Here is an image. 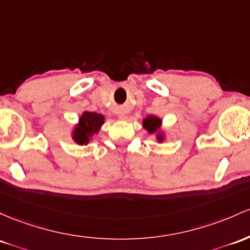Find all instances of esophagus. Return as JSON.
Returning a JSON list of instances; mask_svg holds the SVG:
<instances>
[{
  "label": "esophagus",
  "mask_w": 250,
  "mask_h": 250,
  "mask_svg": "<svg viewBox=\"0 0 250 250\" xmlns=\"http://www.w3.org/2000/svg\"><path fill=\"white\" fill-rule=\"evenodd\" d=\"M117 116H119L120 120H123V121L128 119L127 115H125V112H123V111H119V112H117Z\"/></svg>",
  "instance_id": "1"
}]
</instances>
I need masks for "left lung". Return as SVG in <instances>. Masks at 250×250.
<instances>
[{
  "mask_svg": "<svg viewBox=\"0 0 250 250\" xmlns=\"http://www.w3.org/2000/svg\"><path fill=\"white\" fill-rule=\"evenodd\" d=\"M142 125H144V128L147 129L149 134H156V140H158L159 142H163L164 140H165V136H164V134L160 131L163 121H161V119H159L158 116L149 115L146 119H144Z\"/></svg>",
  "mask_w": 250,
  "mask_h": 250,
  "instance_id": "left-lung-1",
  "label": "left lung"
}]
</instances>
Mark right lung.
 <instances>
[{
	"instance_id": "1",
	"label": "right lung",
	"mask_w": 250,
	"mask_h": 250,
	"mask_svg": "<svg viewBox=\"0 0 250 250\" xmlns=\"http://www.w3.org/2000/svg\"><path fill=\"white\" fill-rule=\"evenodd\" d=\"M104 123V116L97 112L84 111L72 130V139L78 145H87L92 136L100 131Z\"/></svg>"
}]
</instances>
